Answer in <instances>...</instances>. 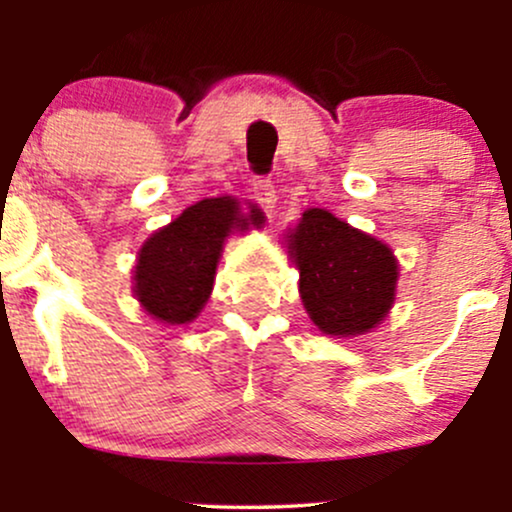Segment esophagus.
I'll list each match as a JSON object with an SVG mask.
<instances>
[{
    "instance_id": "esophagus-1",
    "label": "esophagus",
    "mask_w": 512,
    "mask_h": 512,
    "mask_svg": "<svg viewBox=\"0 0 512 512\" xmlns=\"http://www.w3.org/2000/svg\"><path fill=\"white\" fill-rule=\"evenodd\" d=\"M252 195H255L257 202H260L269 214H272L276 207V192H274L272 180H257L255 187H252Z\"/></svg>"
}]
</instances>
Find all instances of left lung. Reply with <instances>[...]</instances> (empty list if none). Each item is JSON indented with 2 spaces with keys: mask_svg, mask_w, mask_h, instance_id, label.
Here are the masks:
<instances>
[{
  "mask_svg": "<svg viewBox=\"0 0 512 512\" xmlns=\"http://www.w3.org/2000/svg\"><path fill=\"white\" fill-rule=\"evenodd\" d=\"M303 305L317 330L356 337L378 327L395 303L399 264L378 238L325 209H308L286 233Z\"/></svg>",
  "mask_w": 512,
  "mask_h": 512,
  "instance_id": "1",
  "label": "left lung"
}]
</instances>
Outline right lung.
<instances>
[{"label": "right lung", "instance_id": "right-lung-1", "mask_svg": "<svg viewBox=\"0 0 512 512\" xmlns=\"http://www.w3.org/2000/svg\"><path fill=\"white\" fill-rule=\"evenodd\" d=\"M262 223V209L250 204L243 214L233 197L192 204L142 245L134 267V296L146 313L166 325L192 322L214 289L223 240L252 226L262 228Z\"/></svg>", "mask_w": 512, "mask_h": 512}]
</instances>
